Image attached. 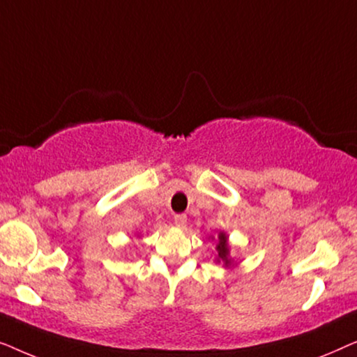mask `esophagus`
<instances>
[{
	"label": "esophagus",
	"instance_id": "1",
	"mask_svg": "<svg viewBox=\"0 0 357 357\" xmlns=\"http://www.w3.org/2000/svg\"><path fill=\"white\" fill-rule=\"evenodd\" d=\"M174 222H175V226L185 227V224H187V216H185V214H175Z\"/></svg>",
	"mask_w": 357,
	"mask_h": 357
}]
</instances>
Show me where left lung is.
<instances>
[{"instance_id":"1","label":"left lung","mask_w":357,"mask_h":357,"mask_svg":"<svg viewBox=\"0 0 357 357\" xmlns=\"http://www.w3.org/2000/svg\"><path fill=\"white\" fill-rule=\"evenodd\" d=\"M218 252H219V258H221V260L226 261V265H227V263H229V258H227L229 248H227V243H226V236H224V234H219Z\"/></svg>"}]
</instances>
